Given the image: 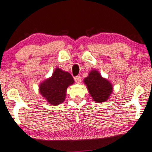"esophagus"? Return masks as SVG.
<instances>
[{"instance_id": "34e87169", "label": "esophagus", "mask_w": 152, "mask_h": 152, "mask_svg": "<svg viewBox=\"0 0 152 152\" xmlns=\"http://www.w3.org/2000/svg\"><path fill=\"white\" fill-rule=\"evenodd\" d=\"M74 80L76 83H80L81 82V77L80 76H77L74 78Z\"/></svg>"}]
</instances>
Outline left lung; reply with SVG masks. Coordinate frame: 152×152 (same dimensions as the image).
I'll return each mask as SVG.
<instances>
[{"mask_svg":"<svg viewBox=\"0 0 152 152\" xmlns=\"http://www.w3.org/2000/svg\"><path fill=\"white\" fill-rule=\"evenodd\" d=\"M84 82L94 100L97 102H104L112 92V84L96 70H91Z\"/></svg>","mask_w":152,"mask_h":152,"instance_id":"8db88e82","label":"left lung"}]
</instances>
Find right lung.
Instances as JSON below:
<instances>
[{
    "label": "right lung",
    "mask_w": 152,
    "mask_h": 152,
    "mask_svg": "<svg viewBox=\"0 0 152 152\" xmlns=\"http://www.w3.org/2000/svg\"><path fill=\"white\" fill-rule=\"evenodd\" d=\"M74 82L71 74L56 68L52 76L40 84V92L50 104H59L65 99L67 87Z\"/></svg>",
    "instance_id": "1"
}]
</instances>
